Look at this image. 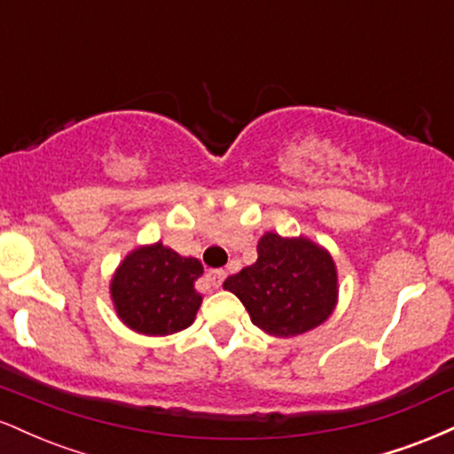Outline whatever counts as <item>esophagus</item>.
Wrapping results in <instances>:
<instances>
[{"label": "esophagus", "instance_id": "34e87169", "mask_svg": "<svg viewBox=\"0 0 454 454\" xmlns=\"http://www.w3.org/2000/svg\"><path fill=\"white\" fill-rule=\"evenodd\" d=\"M207 279H209V284L213 286V288H220L222 281L226 279V270H223V269L209 270V275H207Z\"/></svg>", "mask_w": 454, "mask_h": 454}]
</instances>
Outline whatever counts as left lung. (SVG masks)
<instances>
[{
    "label": "left lung",
    "mask_w": 454,
    "mask_h": 454,
    "mask_svg": "<svg viewBox=\"0 0 454 454\" xmlns=\"http://www.w3.org/2000/svg\"><path fill=\"white\" fill-rule=\"evenodd\" d=\"M260 331L278 340L325 325L340 301V275L331 252L309 237L264 232L258 260L223 281Z\"/></svg>",
    "instance_id": "left-lung-1"
}]
</instances>
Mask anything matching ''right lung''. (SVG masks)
Listing matches in <instances>:
<instances>
[{
  "label": "right lung",
  "mask_w": 454,
  "mask_h": 454,
  "mask_svg": "<svg viewBox=\"0 0 454 454\" xmlns=\"http://www.w3.org/2000/svg\"><path fill=\"white\" fill-rule=\"evenodd\" d=\"M202 264L161 241L138 245L114 269L108 293L119 320L149 337L173 335L194 325L202 296L194 284Z\"/></svg>",
  "instance_id": "obj_1"
}]
</instances>
